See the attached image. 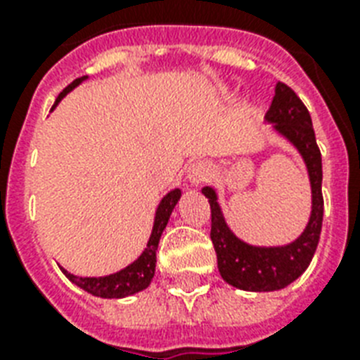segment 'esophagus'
I'll return each mask as SVG.
<instances>
[{
	"instance_id": "1",
	"label": "esophagus",
	"mask_w": 360,
	"mask_h": 360,
	"mask_svg": "<svg viewBox=\"0 0 360 360\" xmlns=\"http://www.w3.org/2000/svg\"><path fill=\"white\" fill-rule=\"evenodd\" d=\"M211 174H213V169H211V166L207 162H203V160H198V162L191 164L188 169H186V177H188L192 185L205 183L211 177Z\"/></svg>"
}]
</instances>
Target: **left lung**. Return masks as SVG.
Wrapping results in <instances>:
<instances>
[{
    "label": "left lung",
    "mask_w": 360,
    "mask_h": 360,
    "mask_svg": "<svg viewBox=\"0 0 360 360\" xmlns=\"http://www.w3.org/2000/svg\"><path fill=\"white\" fill-rule=\"evenodd\" d=\"M265 120L274 123V129L282 132L299 149L307 162L312 185V214L307 230L291 245L273 248L250 246L237 239L226 226L213 188H203L202 192L211 205V240L217 252L220 274L228 284L246 291L282 290L299 278L312 262L323 222L321 153L307 106L290 86L278 82Z\"/></svg>",
    "instance_id": "1"
}]
</instances>
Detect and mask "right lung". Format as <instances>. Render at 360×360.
<instances>
[{
    "label": "right lung",
    "mask_w": 360,
    "mask_h": 360,
    "mask_svg": "<svg viewBox=\"0 0 360 360\" xmlns=\"http://www.w3.org/2000/svg\"><path fill=\"white\" fill-rule=\"evenodd\" d=\"M84 78H86V76H84ZM84 78H76L72 84H69V86L65 87L63 91L59 93L56 104H58L72 87L78 86ZM179 188L168 192V194L162 198V202H160V205H158L157 209L155 226H153L147 248L141 252V256L138 257L134 263H130L129 267H124L120 273L108 274V276H98V278H82V276H75V274H70L69 271L61 269L65 273V276H67L72 284H76L78 288L87 291V293H91V295L97 297H104V299H120V297L132 295V293H138V291L146 290L147 285L151 284L153 274H155V267H157L158 240H160L164 228L168 224L169 214L174 211L175 203L179 202Z\"/></svg>",
    "instance_id": "1"
}]
</instances>
